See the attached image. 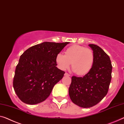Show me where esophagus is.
<instances>
[{"label":"esophagus","mask_w":124,"mask_h":124,"mask_svg":"<svg viewBox=\"0 0 124 124\" xmlns=\"http://www.w3.org/2000/svg\"><path fill=\"white\" fill-rule=\"evenodd\" d=\"M64 76H70V75L68 73H67V72H66L64 73Z\"/></svg>","instance_id":"34e87169"}]
</instances>
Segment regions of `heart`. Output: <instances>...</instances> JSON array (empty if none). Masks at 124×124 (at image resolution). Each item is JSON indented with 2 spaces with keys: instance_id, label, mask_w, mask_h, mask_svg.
I'll return each mask as SVG.
<instances>
[{
  "instance_id": "heart-1",
  "label": "heart",
  "mask_w": 124,
  "mask_h": 124,
  "mask_svg": "<svg viewBox=\"0 0 124 124\" xmlns=\"http://www.w3.org/2000/svg\"><path fill=\"white\" fill-rule=\"evenodd\" d=\"M58 68L66 70L71 66L74 72L79 76L87 74L93 66L94 55L91 49L79 45H73L64 51V55L58 53L56 57Z\"/></svg>"
}]
</instances>
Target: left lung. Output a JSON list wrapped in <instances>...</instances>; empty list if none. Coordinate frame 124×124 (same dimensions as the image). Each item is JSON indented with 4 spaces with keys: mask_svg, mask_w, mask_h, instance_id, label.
I'll return each mask as SVG.
<instances>
[{
    "mask_svg": "<svg viewBox=\"0 0 124 124\" xmlns=\"http://www.w3.org/2000/svg\"><path fill=\"white\" fill-rule=\"evenodd\" d=\"M88 46L93 51V66L84 77H72L68 90L72 101L84 108L95 106L108 93L112 67L109 56L102 48L95 44Z\"/></svg>",
    "mask_w": 124,
    "mask_h": 124,
    "instance_id": "1",
    "label": "left lung"
}]
</instances>
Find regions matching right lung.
<instances>
[{
  "label": "right lung",
  "instance_id": "obj_1",
  "mask_svg": "<svg viewBox=\"0 0 124 124\" xmlns=\"http://www.w3.org/2000/svg\"><path fill=\"white\" fill-rule=\"evenodd\" d=\"M68 43L44 42L21 55L15 71L13 87L22 102L37 104L50 95L65 73L56 67V56Z\"/></svg>",
  "mask_w": 124,
  "mask_h": 124
}]
</instances>
